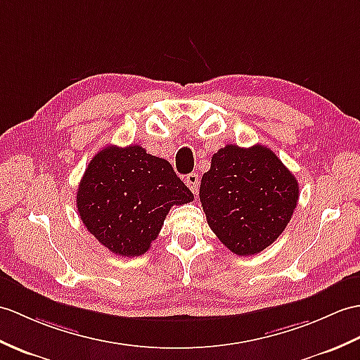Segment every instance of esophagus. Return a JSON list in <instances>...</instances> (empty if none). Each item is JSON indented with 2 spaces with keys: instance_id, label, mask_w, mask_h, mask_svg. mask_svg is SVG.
I'll list each match as a JSON object with an SVG mask.
<instances>
[{
  "instance_id": "esophagus-1",
  "label": "esophagus",
  "mask_w": 360,
  "mask_h": 360,
  "mask_svg": "<svg viewBox=\"0 0 360 360\" xmlns=\"http://www.w3.org/2000/svg\"><path fill=\"white\" fill-rule=\"evenodd\" d=\"M186 184H187V187L191 191H193V195H198V191H199V176H198V173L187 174V176H186Z\"/></svg>"
}]
</instances>
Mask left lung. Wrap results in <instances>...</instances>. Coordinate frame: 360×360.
Here are the masks:
<instances>
[{
  "label": "left lung",
  "mask_w": 360,
  "mask_h": 360,
  "mask_svg": "<svg viewBox=\"0 0 360 360\" xmlns=\"http://www.w3.org/2000/svg\"><path fill=\"white\" fill-rule=\"evenodd\" d=\"M207 222L238 256L271 245L285 230L299 199V184L270 148L229 144L212 158L200 179Z\"/></svg>",
  "instance_id": "8db88e82"
}]
</instances>
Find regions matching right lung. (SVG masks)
I'll return each instance as SVG.
<instances>
[{
	"instance_id": "obj_1",
	"label": "right lung",
	"mask_w": 360,
	"mask_h": 360,
	"mask_svg": "<svg viewBox=\"0 0 360 360\" xmlns=\"http://www.w3.org/2000/svg\"><path fill=\"white\" fill-rule=\"evenodd\" d=\"M193 193L169 161L139 146H108L89 162L77 191L82 224L118 256L144 255L160 235L173 205Z\"/></svg>"
}]
</instances>
